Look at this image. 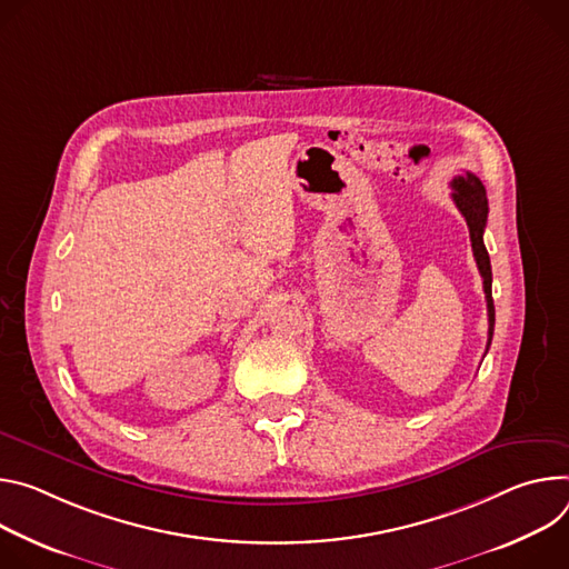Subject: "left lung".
I'll list each match as a JSON object with an SVG mask.
<instances>
[{
    "instance_id": "1",
    "label": "left lung",
    "mask_w": 569,
    "mask_h": 569,
    "mask_svg": "<svg viewBox=\"0 0 569 569\" xmlns=\"http://www.w3.org/2000/svg\"><path fill=\"white\" fill-rule=\"evenodd\" d=\"M452 201L457 203L459 212L466 217L468 230H470V241H472V252L475 260L483 280V293H486V307H488V346L486 352L490 348L492 341V332H495V305H492V271H490V258L488 250L483 246V228H486V219H488V199H486V187L481 184V180L466 171L461 176H455L452 180Z\"/></svg>"
}]
</instances>
